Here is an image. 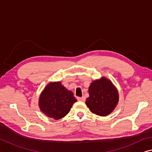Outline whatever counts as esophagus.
<instances>
[{"instance_id": "1", "label": "esophagus", "mask_w": 152, "mask_h": 152, "mask_svg": "<svg viewBox=\"0 0 152 152\" xmlns=\"http://www.w3.org/2000/svg\"><path fill=\"white\" fill-rule=\"evenodd\" d=\"M77 100L80 101V102H85V97H77Z\"/></svg>"}]
</instances>
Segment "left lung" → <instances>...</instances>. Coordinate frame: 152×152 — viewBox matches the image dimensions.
I'll return each mask as SVG.
<instances>
[{
    "mask_svg": "<svg viewBox=\"0 0 152 152\" xmlns=\"http://www.w3.org/2000/svg\"><path fill=\"white\" fill-rule=\"evenodd\" d=\"M88 93L86 105L91 112L101 116L110 114L118 102L117 89L105 78L93 81L88 88Z\"/></svg>",
    "mask_w": 152,
    "mask_h": 152,
    "instance_id": "left-lung-1",
    "label": "left lung"
}]
</instances>
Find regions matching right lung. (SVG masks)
<instances>
[{
    "instance_id": "obj_1",
    "label": "right lung",
    "mask_w": 152,
    "mask_h": 152,
    "mask_svg": "<svg viewBox=\"0 0 152 152\" xmlns=\"http://www.w3.org/2000/svg\"><path fill=\"white\" fill-rule=\"evenodd\" d=\"M77 102L74 94L67 90L60 82L49 83L40 95V110L55 120H59L68 114L73 103Z\"/></svg>"
}]
</instances>
